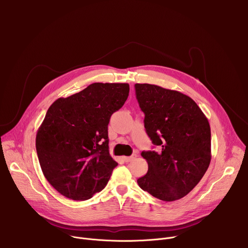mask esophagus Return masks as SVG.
<instances>
[{
  "instance_id": "1",
  "label": "esophagus",
  "mask_w": 248,
  "mask_h": 248,
  "mask_svg": "<svg viewBox=\"0 0 248 248\" xmlns=\"http://www.w3.org/2000/svg\"><path fill=\"white\" fill-rule=\"evenodd\" d=\"M123 158H124V162L128 163V162H131V161L135 160V158H136V154H132V155H131V156H129V157H123Z\"/></svg>"
}]
</instances>
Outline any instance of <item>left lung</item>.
<instances>
[{
    "label": "left lung",
    "mask_w": 248,
    "mask_h": 248,
    "mask_svg": "<svg viewBox=\"0 0 248 248\" xmlns=\"http://www.w3.org/2000/svg\"><path fill=\"white\" fill-rule=\"evenodd\" d=\"M134 87L146 132L161 147L159 153H141L148 171L137 184L160 200L181 199L196 186L210 165L209 122L197 104L179 91L148 83Z\"/></svg>",
    "instance_id": "obj_1"
}]
</instances>
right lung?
<instances>
[{
	"mask_svg": "<svg viewBox=\"0 0 248 248\" xmlns=\"http://www.w3.org/2000/svg\"><path fill=\"white\" fill-rule=\"evenodd\" d=\"M127 83H92L47 111L36 151L50 185L73 200L90 199L107 186L118 163L109 152L111 116L127 99Z\"/></svg>",
	"mask_w": 248,
	"mask_h": 248,
	"instance_id": "1",
	"label": "right lung"
}]
</instances>
